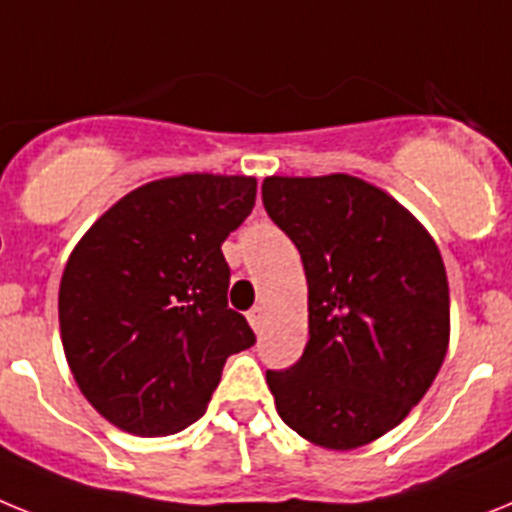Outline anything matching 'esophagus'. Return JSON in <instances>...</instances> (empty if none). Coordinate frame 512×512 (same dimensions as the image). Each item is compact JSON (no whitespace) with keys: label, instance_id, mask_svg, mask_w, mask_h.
I'll return each instance as SVG.
<instances>
[{"label":"esophagus","instance_id":"esophagus-1","mask_svg":"<svg viewBox=\"0 0 512 512\" xmlns=\"http://www.w3.org/2000/svg\"><path fill=\"white\" fill-rule=\"evenodd\" d=\"M247 320H249V325H252L257 333H260V328H263V320H265V309L260 307V304H257V307H252L247 312Z\"/></svg>","mask_w":512,"mask_h":512}]
</instances>
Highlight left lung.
Segmentation results:
<instances>
[{"instance_id": "obj_1", "label": "left lung", "mask_w": 512, "mask_h": 512, "mask_svg": "<svg viewBox=\"0 0 512 512\" xmlns=\"http://www.w3.org/2000/svg\"><path fill=\"white\" fill-rule=\"evenodd\" d=\"M263 205L299 249L309 289L307 349L265 375L278 414L322 448L367 445L422 401L448 351L440 249L356 176H270Z\"/></svg>"}]
</instances>
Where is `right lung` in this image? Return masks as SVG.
Instances as JSON below:
<instances>
[{
	"instance_id": "right-lung-1",
	"label": "right lung",
	"mask_w": 512,
	"mask_h": 512,
	"mask_svg": "<svg viewBox=\"0 0 512 512\" xmlns=\"http://www.w3.org/2000/svg\"><path fill=\"white\" fill-rule=\"evenodd\" d=\"M249 176L150 182L106 210L67 260L59 328L93 409L124 432L174 435L208 409L255 333L229 307L226 236L255 208Z\"/></svg>"
}]
</instances>
